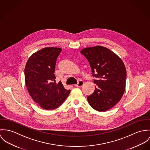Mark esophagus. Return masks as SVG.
<instances>
[{
	"label": "esophagus",
	"mask_w": 150,
	"mask_h": 150,
	"mask_svg": "<svg viewBox=\"0 0 150 150\" xmlns=\"http://www.w3.org/2000/svg\"><path fill=\"white\" fill-rule=\"evenodd\" d=\"M83 83H84V82L82 81H79L78 82V83H77L76 84H75V86H76V87H82L83 85Z\"/></svg>",
	"instance_id": "obj_1"
}]
</instances>
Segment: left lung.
<instances>
[{
    "mask_svg": "<svg viewBox=\"0 0 150 150\" xmlns=\"http://www.w3.org/2000/svg\"><path fill=\"white\" fill-rule=\"evenodd\" d=\"M88 61L96 84L88 102L96 110L105 112L121 99L125 89L127 71L122 60L112 50L102 46L81 51Z\"/></svg>",
    "mask_w": 150,
    "mask_h": 150,
    "instance_id": "8db88e82",
    "label": "left lung"
}]
</instances>
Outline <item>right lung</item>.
I'll return each mask as SVG.
<instances>
[{"label":"right lung","instance_id":"obj_1","mask_svg":"<svg viewBox=\"0 0 150 150\" xmlns=\"http://www.w3.org/2000/svg\"><path fill=\"white\" fill-rule=\"evenodd\" d=\"M59 48L47 47L33 53L25 68V81L34 101L45 110L60 106L68 97L70 90L64 88L61 82L56 83L54 74Z\"/></svg>","mask_w":150,"mask_h":150}]
</instances>
